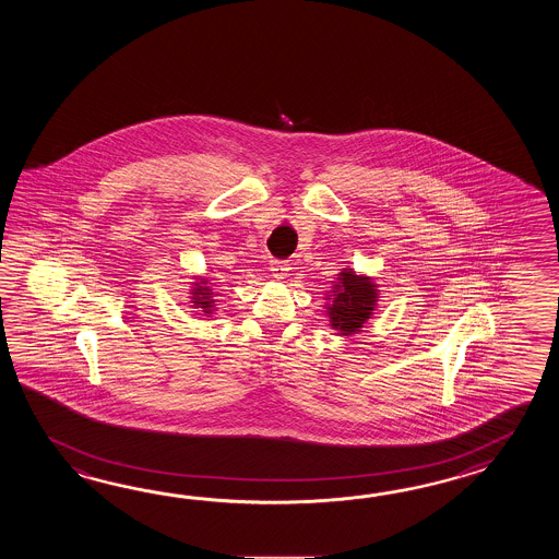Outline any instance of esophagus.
<instances>
[{
	"instance_id": "34e87169",
	"label": "esophagus",
	"mask_w": 559,
	"mask_h": 559,
	"mask_svg": "<svg viewBox=\"0 0 559 559\" xmlns=\"http://www.w3.org/2000/svg\"><path fill=\"white\" fill-rule=\"evenodd\" d=\"M270 270H272V274H274V277H277V280H285L287 272H289L287 262H282V260H274V262L270 263Z\"/></svg>"
}]
</instances>
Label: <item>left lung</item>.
<instances>
[{
    "mask_svg": "<svg viewBox=\"0 0 559 559\" xmlns=\"http://www.w3.org/2000/svg\"><path fill=\"white\" fill-rule=\"evenodd\" d=\"M323 299L332 330L337 335H354L364 332V325L376 313L380 301V285L376 284L373 277L345 267L332 282V289L325 292Z\"/></svg>",
    "mask_w": 559,
    "mask_h": 559,
    "instance_id": "left-lung-1",
    "label": "left lung"
}]
</instances>
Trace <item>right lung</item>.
I'll return each mask as SVG.
<instances>
[{
    "mask_svg": "<svg viewBox=\"0 0 559 559\" xmlns=\"http://www.w3.org/2000/svg\"><path fill=\"white\" fill-rule=\"evenodd\" d=\"M215 296L217 294H214V289H212V280L210 277H203V275H200V277L195 275L193 277L190 289V308L198 309L200 316L212 318L215 306H217Z\"/></svg>",
    "mask_w": 559,
    "mask_h": 559,
    "instance_id": "obj_1",
    "label": "right lung"
}]
</instances>
